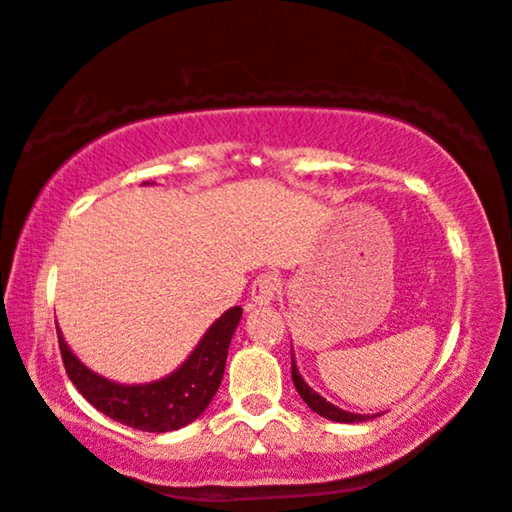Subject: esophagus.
Masks as SVG:
<instances>
[{
    "label": "esophagus",
    "mask_w": 512,
    "mask_h": 512,
    "mask_svg": "<svg viewBox=\"0 0 512 512\" xmlns=\"http://www.w3.org/2000/svg\"><path fill=\"white\" fill-rule=\"evenodd\" d=\"M278 287H280V282L275 275L262 273L253 282V289H250V300H253L255 305H271L275 296H278Z\"/></svg>",
    "instance_id": "34e87169"
}]
</instances>
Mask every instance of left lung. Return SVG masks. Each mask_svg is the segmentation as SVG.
Returning <instances> with one entry per match:
<instances>
[{
    "label": "left lung",
    "instance_id": "1",
    "mask_svg": "<svg viewBox=\"0 0 512 512\" xmlns=\"http://www.w3.org/2000/svg\"><path fill=\"white\" fill-rule=\"evenodd\" d=\"M291 378H294V385L298 389L300 399H303L310 408L316 412V415L326 417L330 421H342V424H355V421H367L371 417H378V415H355V412H346V410H339L337 405H332L330 401L323 399L321 394H316L314 389L305 383L303 376H300L298 369H296V362H294V355H291Z\"/></svg>",
    "mask_w": 512,
    "mask_h": 512
}]
</instances>
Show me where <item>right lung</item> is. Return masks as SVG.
Returning <instances> with one entry per match:
<instances>
[{
    "mask_svg": "<svg viewBox=\"0 0 512 512\" xmlns=\"http://www.w3.org/2000/svg\"><path fill=\"white\" fill-rule=\"evenodd\" d=\"M241 321V307L216 319L180 369L145 385H120L81 364L59 332L63 367L81 396L113 421L145 433L177 431L196 421L214 399L223 380L227 348Z\"/></svg>",
    "mask_w": 512,
    "mask_h": 512,
    "instance_id": "obj_1",
    "label": "right lung"
}]
</instances>
